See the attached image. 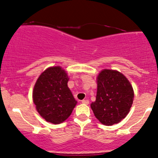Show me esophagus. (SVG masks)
Wrapping results in <instances>:
<instances>
[{
  "label": "esophagus",
  "mask_w": 158,
  "mask_h": 158,
  "mask_svg": "<svg viewBox=\"0 0 158 158\" xmlns=\"http://www.w3.org/2000/svg\"><path fill=\"white\" fill-rule=\"evenodd\" d=\"M82 104H85V105H89V100H87V99H84V100H82Z\"/></svg>",
  "instance_id": "esophagus-1"
}]
</instances>
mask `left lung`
Here are the masks:
<instances>
[{"label":"left lung","instance_id":"8db88e82","mask_svg":"<svg viewBox=\"0 0 158 158\" xmlns=\"http://www.w3.org/2000/svg\"><path fill=\"white\" fill-rule=\"evenodd\" d=\"M96 99L91 103L95 118L110 126L123 120L133 104L134 89L129 80L117 70L102 69L96 77Z\"/></svg>","mask_w":158,"mask_h":158}]
</instances>
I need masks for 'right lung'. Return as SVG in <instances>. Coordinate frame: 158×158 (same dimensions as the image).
Instances as JSON below:
<instances>
[{
  "label": "right lung",
  "instance_id": "right-lung-1",
  "mask_svg": "<svg viewBox=\"0 0 158 158\" xmlns=\"http://www.w3.org/2000/svg\"><path fill=\"white\" fill-rule=\"evenodd\" d=\"M69 77L61 66H50L38 77L33 89V102L40 115L58 125L69 117L77 101L68 87Z\"/></svg>",
  "mask_w": 158,
  "mask_h": 158
}]
</instances>
